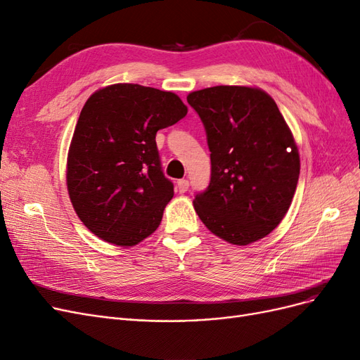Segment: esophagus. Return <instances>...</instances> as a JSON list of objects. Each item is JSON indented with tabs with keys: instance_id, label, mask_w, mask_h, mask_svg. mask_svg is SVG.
<instances>
[{
	"instance_id": "esophagus-1",
	"label": "esophagus",
	"mask_w": 360,
	"mask_h": 360,
	"mask_svg": "<svg viewBox=\"0 0 360 360\" xmlns=\"http://www.w3.org/2000/svg\"><path fill=\"white\" fill-rule=\"evenodd\" d=\"M177 189H179V192L184 193V192H186V191L189 189V181H188L186 179L179 180V181H177Z\"/></svg>"
}]
</instances>
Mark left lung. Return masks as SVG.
<instances>
[{
  "mask_svg": "<svg viewBox=\"0 0 360 360\" xmlns=\"http://www.w3.org/2000/svg\"><path fill=\"white\" fill-rule=\"evenodd\" d=\"M188 103L204 124L212 162L195 212L228 243H254L284 219L296 192L300 159L291 130L275 101L254 86H210Z\"/></svg>",
  "mask_w": 360,
  "mask_h": 360,
  "instance_id": "1",
  "label": "left lung"
}]
</instances>
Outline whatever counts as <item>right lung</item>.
<instances>
[{"mask_svg":"<svg viewBox=\"0 0 360 360\" xmlns=\"http://www.w3.org/2000/svg\"><path fill=\"white\" fill-rule=\"evenodd\" d=\"M186 114L177 94L138 84L90 96L73 132L66 180L73 209L93 234L129 248L156 231L174 195L156 134Z\"/></svg>","mask_w":360,"mask_h":360,"instance_id":"obj_1","label":"right lung"}]
</instances>
